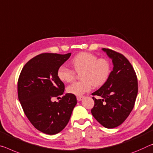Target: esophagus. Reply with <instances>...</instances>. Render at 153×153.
Here are the masks:
<instances>
[{
  "mask_svg": "<svg viewBox=\"0 0 153 153\" xmlns=\"http://www.w3.org/2000/svg\"><path fill=\"white\" fill-rule=\"evenodd\" d=\"M83 97H77V100L78 101H82V99H83Z\"/></svg>",
  "mask_w": 153,
  "mask_h": 153,
  "instance_id": "esophagus-1",
  "label": "esophagus"
}]
</instances>
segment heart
I'll return each instance as SVG.
<instances>
[{"label":"heart","mask_w":153,"mask_h":153,"mask_svg":"<svg viewBox=\"0 0 153 153\" xmlns=\"http://www.w3.org/2000/svg\"><path fill=\"white\" fill-rule=\"evenodd\" d=\"M71 65L73 69L60 66L57 71V76L60 81L70 82L76 77V72L80 73L79 82H75L67 87L69 93L76 96H82L91 91L93 85L103 86L108 81L111 74V64L104 58H99L88 52H80L73 58Z\"/></svg>","instance_id":"obj_1"}]
</instances>
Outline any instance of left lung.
<instances>
[{"label": "left lung", "mask_w": 153, "mask_h": 153, "mask_svg": "<svg viewBox=\"0 0 153 153\" xmlns=\"http://www.w3.org/2000/svg\"><path fill=\"white\" fill-rule=\"evenodd\" d=\"M104 52L112 60L113 70L108 81L92 95L94 105V118L108 129L120 125L134 107L138 91L137 79L131 64L125 56L108 48Z\"/></svg>", "instance_id": "8db88e82"}]
</instances>
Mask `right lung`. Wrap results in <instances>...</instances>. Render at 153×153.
Returning a JSON list of instances; mask_svg holds the SVG:
<instances>
[{
  "label": "right lung",
  "mask_w": 153,
  "mask_h": 153,
  "mask_svg": "<svg viewBox=\"0 0 153 153\" xmlns=\"http://www.w3.org/2000/svg\"><path fill=\"white\" fill-rule=\"evenodd\" d=\"M71 53H43L33 58L22 69L18 82V94L24 112L37 130L48 135L59 133L69 123L77 104L74 94L67 93L57 76L59 68Z\"/></svg>",
  "instance_id": "right-lung-1"
}]
</instances>
